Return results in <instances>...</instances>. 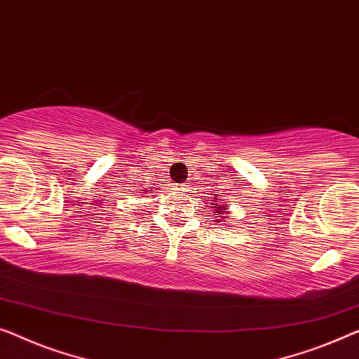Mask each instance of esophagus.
I'll use <instances>...</instances> for the list:
<instances>
[{"mask_svg":"<svg viewBox=\"0 0 359 359\" xmlns=\"http://www.w3.org/2000/svg\"><path fill=\"white\" fill-rule=\"evenodd\" d=\"M182 189H184V187H182Z\"/></svg>","mask_w":359,"mask_h":359,"instance_id":"esophagus-1","label":"esophagus"}]
</instances>
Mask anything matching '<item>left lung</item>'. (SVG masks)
Masks as SVG:
<instances>
[{"label":"left lung","instance_id":"8db88e82","mask_svg":"<svg viewBox=\"0 0 359 359\" xmlns=\"http://www.w3.org/2000/svg\"><path fill=\"white\" fill-rule=\"evenodd\" d=\"M212 208H216V217H219V216H221V214H224L222 212L224 210H227V206L226 205H221V203H216V205H214ZM222 217H226V216H222ZM216 222H219V221H216Z\"/></svg>","mask_w":359,"mask_h":359}]
</instances>
